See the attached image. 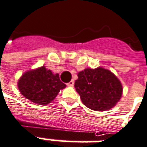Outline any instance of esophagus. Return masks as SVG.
<instances>
[{"label": "esophagus", "instance_id": "1", "mask_svg": "<svg viewBox=\"0 0 147 147\" xmlns=\"http://www.w3.org/2000/svg\"><path fill=\"white\" fill-rule=\"evenodd\" d=\"M67 85L68 86V87H73L74 86V80H71L69 83H67Z\"/></svg>", "mask_w": 147, "mask_h": 147}]
</instances>
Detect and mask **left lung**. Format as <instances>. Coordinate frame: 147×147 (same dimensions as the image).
I'll return each instance as SVG.
<instances>
[{
  "mask_svg": "<svg viewBox=\"0 0 147 147\" xmlns=\"http://www.w3.org/2000/svg\"><path fill=\"white\" fill-rule=\"evenodd\" d=\"M75 88L84 105L97 111L112 108L123 93L119 79L102 67L87 68L79 72Z\"/></svg>",
  "mask_w": 147,
  "mask_h": 147,
  "instance_id": "left-lung-1",
  "label": "left lung"
}]
</instances>
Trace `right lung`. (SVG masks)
I'll list each match as a JSON object with an SVG mask.
<instances>
[{"mask_svg": "<svg viewBox=\"0 0 147 147\" xmlns=\"http://www.w3.org/2000/svg\"><path fill=\"white\" fill-rule=\"evenodd\" d=\"M65 87L59 80V74H53L44 66L25 72L18 81L20 93L30 101L40 105L52 102L59 90Z\"/></svg>", "mask_w": 147, "mask_h": 147, "instance_id": "obj_1", "label": "right lung"}]
</instances>
